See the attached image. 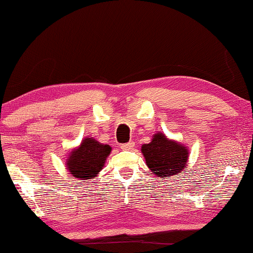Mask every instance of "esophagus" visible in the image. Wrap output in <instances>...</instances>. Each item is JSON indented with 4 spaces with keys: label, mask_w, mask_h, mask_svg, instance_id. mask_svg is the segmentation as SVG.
I'll use <instances>...</instances> for the list:
<instances>
[{
    "label": "esophagus",
    "mask_w": 253,
    "mask_h": 253,
    "mask_svg": "<svg viewBox=\"0 0 253 253\" xmlns=\"http://www.w3.org/2000/svg\"><path fill=\"white\" fill-rule=\"evenodd\" d=\"M134 145H135L134 142L130 141V142H128V143L120 145V149H122V150H125V151H129V150H131V149L134 148Z\"/></svg>",
    "instance_id": "1"
}]
</instances>
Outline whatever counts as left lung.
<instances>
[{"instance_id": "left-lung-1", "label": "left lung", "mask_w": 253, "mask_h": 253, "mask_svg": "<svg viewBox=\"0 0 253 253\" xmlns=\"http://www.w3.org/2000/svg\"><path fill=\"white\" fill-rule=\"evenodd\" d=\"M141 151L145 164L158 177L177 175L187 169L189 150L179 142L169 140L163 133L155 134L150 143L142 145Z\"/></svg>"}]
</instances>
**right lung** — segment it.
<instances>
[{
    "label": "right lung",
    "mask_w": 253,
    "mask_h": 253,
    "mask_svg": "<svg viewBox=\"0 0 253 253\" xmlns=\"http://www.w3.org/2000/svg\"><path fill=\"white\" fill-rule=\"evenodd\" d=\"M111 152L109 144H102L92 137L84 138L66 159V167L72 177L88 180L99 173Z\"/></svg>",
    "instance_id": "obj_1"
}]
</instances>
